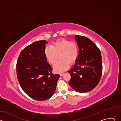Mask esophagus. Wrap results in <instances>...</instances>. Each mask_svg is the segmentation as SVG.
I'll use <instances>...</instances> for the list:
<instances>
[{
	"instance_id": "1",
	"label": "esophagus",
	"mask_w": 121,
	"mask_h": 121,
	"mask_svg": "<svg viewBox=\"0 0 121 121\" xmlns=\"http://www.w3.org/2000/svg\"><path fill=\"white\" fill-rule=\"evenodd\" d=\"M65 73H60V76H63L64 75Z\"/></svg>"
}]
</instances>
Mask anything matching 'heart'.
<instances>
[{"mask_svg":"<svg viewBox=\"0 0 121 121\" xmlns=\"http://www.w3.org/2000/svg\"><path fill=\"white\" fill-rule=\"evenodd\" d=\"M45 57L50 64H53L56 72H62L67 68L68 64H72L77 60L79 54L77 43L65 39L55 42L51 46H47L44 51Z\"/></svg>","mask_w":121,"mask_h":121,"instance_id":"1","label":"heart"}]
</instances>
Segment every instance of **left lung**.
<instances>
[{
  "instance_id": "obj_1",
  "label": "left lung",
  "mask_w": 121,
  "mask_h": 121,
  "mask_svg": "<svg viewBox=\"0 0 121 121\" xmlns=\"http://www.w3.org/2000/svg\"><path fill=\"white\" fill-rule=\"evenodd\" d=\"M79 54L74 66L68 71L71 78L69 85L76 91L85 93L93 90L100 79L102 63L100 52L90 39L76 35Z\"/></svg>"
}]
</instances>
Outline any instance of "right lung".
<instances>
[{
	"label": "right lung",
	"mask_w": 121,
	"mask_h": 121,
	"mask_svg": "<svg viewBox=\"0 0 121 121\" xmlns=\"http://www.w3.org/2000/svg\"><path fill=\"white\" fill-rule=\"evenodd\" d=\"M47 42L41 40L27 46L18 57L17 78L24 92L31 98L43 101L51 98L56 88L59 74L52 73L44 51Z\"/></svg>",
	"instance_id": "1"
}]
</instances>
